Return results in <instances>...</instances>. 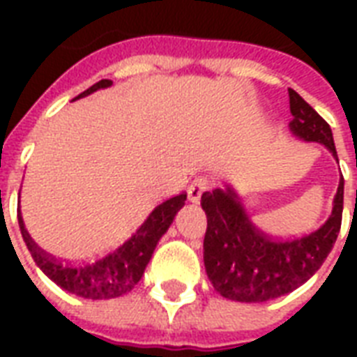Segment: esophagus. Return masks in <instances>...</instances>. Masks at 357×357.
I'll return each instance as SVG.
<instances>
[{
    "instance_id": "esophagus-1",
    "label": "esophagus",
    "mask_w": 357,
    "mask_h": 357,
    "mask_svg": "<svg viewBox=\"0 0 357 357\" xmlns=\"http://www.w3.org/2000/svg\"><path fill=\"white\" fill-rule=\"evenodd\" d=\"M207 187H209V181L206 178H196L192 183L189 185V190H187V195H189V200L192 204H198L202 198V195L206 192Z\"/></svg>"
}]
</instances>
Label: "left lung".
<instances>
[{
    "mask_svg": "<svg viewBox=\"0 0 357 357\" xmlns=\"http://www.w3.org/2000/svg\"><path fill=\"white\" fill-rule=\"evenodd\" d=\"M293 120L289 128L298 139L319 142L335 159L337 151L326 120L289 89ZM344 179H339L332 215L321 228L304 237L278 241L250 222L231 189H215L202 195L207 215L204 265L209 282L224 298L237 302H266L291 293L315 274L332 252L343 217Z\"/></svg>",
    "mask_w": 357,
    "mask_h": 357,
    "instance_id": "8db88e82",
    "label": "left lung"
}]
</instances>
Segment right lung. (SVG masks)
Wrapping results in <instances>:
<instances>
[{
  "label": "right lung",
  "mask_w": 357,
  "mask_h": 357,
  "mask_svg": "<svg viewBox=\"0 0 357 357\" xmlns=\"http://www.w3.org/2000/svg\"><path fill=\"white\" fill-rule=\"evenodd\" d=\"M111 85H113L111 79L98 81L96 85L81 92L75 100L89 96L100 89H107ZM185 200H187V195L183 192V195L174 196L170 200L159 204L126 243H122L119 248H114L113 252H109L100 259L86 261V263H63V261L55 259L53 255L46 254L44 250L36 246L35 241L27 234L24 218L20 215L18 224L22 237L27 244V250L31 252V257L52 282L81 298L107 300L129 293L139 283L159 238L167 234L174 217L185 206Z\"/></svg>",
  "instance_id": "right-lung-1"
}]
</instances>
